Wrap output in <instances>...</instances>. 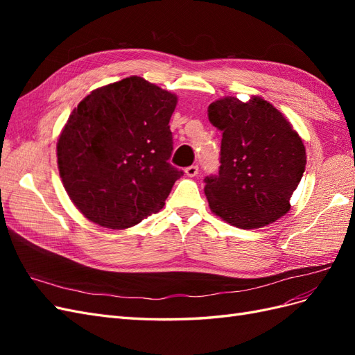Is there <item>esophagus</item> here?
Instances as JSON below:
<instances>
[{"instance_id": "1", "label": "esophagus", "mask_w": 355, "mask_h": 355, "mask_svg": "<svg viewBox=\"0 0 355 355\" xmlns=\"http://www.w3.org/2000/svg\"><path fill=\"white\" fill-rule=\"evenodd\" d=\"M185 173H187V176H189V178L197 176V175H198V166H189V167H187V168H185Z\"/></svg>"}]
</instances>
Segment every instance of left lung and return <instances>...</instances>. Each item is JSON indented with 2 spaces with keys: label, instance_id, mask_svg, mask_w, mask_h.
I'll list each match as a JSON object with an SVG mask.
<instances>
[{
  "label": "left lung",
  "instance_id": "obj_1",
  "mask_svg": "<svg viewBox=\"0 0 355 355\" xmlns=\"http://www.w3.org/2000/svg\"><path fill=\"white\" fill-rule=\"evenodd\" d=\"M209 121L222 132L218 176L206 178L210 210L241 230H257L290 210V198L304 176L302 139L268 101L232 96L214 101Z\"/></svg>",
  "mask_w": 355,
  "mask_h": 355
}]
</instances>
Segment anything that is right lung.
Here are the masks:
<instances>
[{
  "label": "right lung",
  "instance_id": "right-lung-1",
  "mask_svg": "<svg viewBox=\"0 0 355 355\" xmlns=\"http://www.w3.org/2000/svg\"><path fill=\"white\" fill-rule=\"evenodd\" d=\"M178 96L142 77L93 90L58 139L62 184L84 218L125 230L164 207L184 171L168 163Z\"/></svg>",
  "mask_w": 355,
  "mask_h": 355
}]
</instances>
